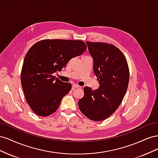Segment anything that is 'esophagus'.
Returning a JSON list of instances; mask_svg holds the SVG:
<instances>
[{"instance_id": "obj_1", "label": "esophagus", "mask_w": 158, "mask_h": 158, "mask_svg": "<svg viewBox=\"0 0 158 158\" xmlns=\"http://www.w3.org/2000/svg\"><path fill=\"white\" fill-rule=\"evenodd\" d=\"M73 87L74 88H82V87L80 86V85H77V84H73Z\"/></svg>"}]
</instances>
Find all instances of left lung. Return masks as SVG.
<instances>
[{"instance_id":"left-lung-1","label":"left lung","mask_w":158,"mask_h":158,"mask_svg":"<svg viewBox=\"0 0 158 158\" xmlns=\"http://www.w3.org/2000/svg\"><path fill=\"white\" fill-rule=\"evenodd\" d=\"M94 59V73L99 87L95 90L85 86L84 97L78 101L80 111L94 121L106 119L120 106L129 82L126 57L112 44L86 41Z\"/></svg>"}]
</instances>
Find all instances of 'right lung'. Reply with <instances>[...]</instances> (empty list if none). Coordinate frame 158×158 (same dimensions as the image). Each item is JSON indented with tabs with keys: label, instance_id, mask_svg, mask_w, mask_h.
<instances>
[{
	"label": "right lung",
	"instance_id": "1",
	"mask_svg": "<svg viewBox=\"0 0 158 158\" xmlns=\"http://www.w3.org/2000/svg\"><path fill=\"white\" fill-rule=\"evenodd\" d=\"M86 49L80 40H44L28 50L21 71V84L26 102L36 114L47 117L58 109L72 85L62 82L53 74Z\"/></svg>",
	"mask_w": 158,
	"mask_h": 158
}]
</instances>
